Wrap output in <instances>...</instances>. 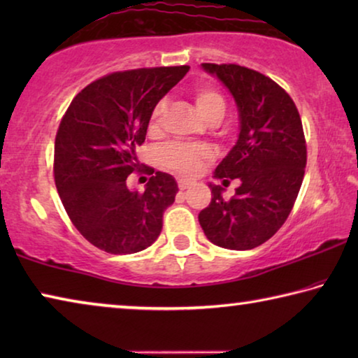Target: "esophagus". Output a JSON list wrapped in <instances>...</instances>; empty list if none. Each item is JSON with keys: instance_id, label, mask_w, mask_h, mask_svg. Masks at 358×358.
I'll return each instance as SVG.
<instances>
[{"instance_id": "1", "label": "esophagus", "mask_w": 358, "mask_h": 358, "mask_svg": "<svg viewBox=\"0 0 358 358\" xmlns=\"http://www.w3.org/2000/svg\"><path fill=\"white\" fill-rule=\"evenodd\" d=\"M192 183L191 181H187V180H178V187L181 191H185V189H187V187H189Z\"/></svg>"}]
</instances>
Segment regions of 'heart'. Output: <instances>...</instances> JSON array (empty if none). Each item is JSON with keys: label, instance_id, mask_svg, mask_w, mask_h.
Masks as SVG:
<instances>
[{"label": "heart", "instance_id": "b5f03b06", "mask_svg": "<svg viewBox=\"0 0 358 358\" xmlns=\"http://www.w3.org/2000/svg\"><path fill=\"white\" fill-rule=\"evenodd\" d=\"M194 104H196L197 112L201 113V117L207 121V123H220L222 120L224 113H226V99L224 96L217 92V90L207 87L196 88V92L192 94ZM166 110L164 102H159L155 107L153 115H151L150 121V131H157L159 126V120L162 113ZM161 162L166 167L172 169V171L178 172L186 177H192L199 171H201L205 162L211 159V150L205 145H186V143H169L159 153Z\"/></svg>", "mask_w": 358, "mask_h": 358}]
</instances>
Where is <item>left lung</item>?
<instances>
[{
	"instance_id": "obj_1",
	"label": "left lung",
	"mask_w": 358,
	"mask_h": 358,
	"mask_svg": "<svg viewBox=\"0 0 358 358\" xmlns=\"http://www.w3.org/2000/svg\"><path fill=\"white\" fill-rule=\"evenodd\" d=\"M232 94L238 113V138L213 177L240 180L230 201L208 183L211 202L199 222L211 243L246 251L273 237L299 196L306 167V145L299 110L280 85L237 64L203 63Z\"/></svg>"
}]
</instances>
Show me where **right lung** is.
<instances>
[{
    "label": "right lung",
    "mask_w": 358,
    "mask_h": 358,
    "mask_svg": "<svg viewBox=\"0 0 358 358\" xmlns=\"http://www.w3.org/2000/svg\"><path fill=\"white\" fill-rule=\"evenodd\" d=\"M189 66L115 72L72 99L55 138V185L72 224L90 243L110 254L151 246L178 185L156 172L141 194L126 178L138 166L155 107ZM153 173L155 171H150Z\"/></svg>",
    "instance_id": "add662e5"
}]
</instances>
